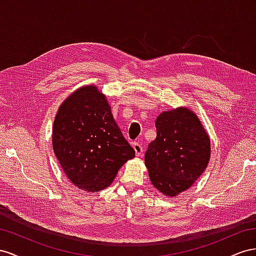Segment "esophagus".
I'll use <instances>...</instances> for the list:
<instances>
[{"instance_id": "1", "label": "esophagus", "mask_w": 256, "mask_h": 256, "mask_svg": "<svg viewBox=\"0 0 256 256\" xmlns=\"http://www.w3.org/2000/svg\"><path fill=\"white\" fill-rule=\"evenodd\" d=\"M132 147H133V149L135 151L136 156H140L142 153V147L140 146V142H133L132 144Z\"/></svg>"}]
</instances>
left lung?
Segmentation results:
<instances>
[{"mask_svg": "<svg viewBox=\"0 0 256 256\" xmlns=\"http://www.w3.org/2000/svg\"><path fill=\"white\" fill-rule=\"evenodd\" d=\"M156 137L144 154L151 184L167 197L184 192L210 160V138L198 116L186 107L158 114Z\"/></svg>", "mask_w": 256, "mask_h": 256, "instance_id": "left-lung-1", "label": "left lung"}]
</instances>
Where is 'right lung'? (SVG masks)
Returning a JSON list of instances; mask_svg holds the SVG:
<instances>
[{
  "instance_id": "obj_1",
  "label": "right lung",
  "mask_w": 256,
  "mask_h": 256,
  "mask_svg": "<svg viewBox=\"0 0 256 256\" xmlns=\"http://www.w3.org/2000/svg\"><path fill=\"white\" fill-rule=\"evenodd\" d=\"M52 147L64 174L86 192L112 184L135 151L116 123L105 94L94 84L78 88L60 105Z\"/></svg>"
}]
</instances>
